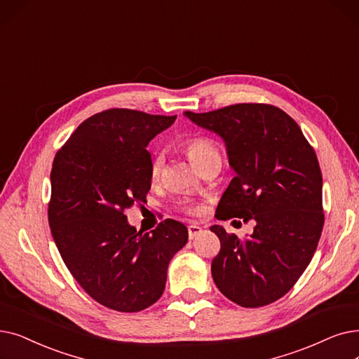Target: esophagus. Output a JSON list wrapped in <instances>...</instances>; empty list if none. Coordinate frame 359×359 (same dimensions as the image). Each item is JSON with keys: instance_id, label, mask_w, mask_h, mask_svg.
I'll return each mask as SVG.
<instances>
[{"instance_id": "esophagus-1", "label": "esophagus", "mask_w": 359, "mask_h": 359, "mask_svg": "<svg viewBox=\"0 0 359 359\" xmlns=\"http://www.w3.org/2000/svg\"><path fill=\"white\" fill-rule=\"evenodd\" d=\"M201 231H202V227H201V226H198V224H191V226L188 227V233H189V239H194L195 236H198Z\"/></svg>"}]
</instances>
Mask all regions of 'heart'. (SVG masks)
<instances>
[{
	"instance_id": "1",
	"label": "heart",
	"mask_w": 359,
	"mask_h": 359,
	"mask_svg": "<svg viewBox=\"0 0 359 359\" xmlns=\"http://www.w3.org/2000/svg\"><path fill=\"white\" fill-rule=\"evenodd\" d=\"M183 149L188 154L191 161L195 164V167L201 171L204 167L210 164H222V154L218 149L217 144L210 137L205 136H194L189 137L188 141L183 144ZM165 165V158L163 154H157L151 161V180L158 182ZM186 211L191 214L199 212L198 205H186Z\"/></svg>"
}]
</instances>
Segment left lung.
Masks as SVG:
<instances>
[{
	"label": "left lung",
	"mask_w": 359,
	"mask_h": 359,
	"mask_svg": "<svg viewBox=\"0 0 359 359\" xmlns=\"http://www.w3.org/2000/svg\"><path fill=\"white\" fill-rule=\"evenodd\" d=\"M184 116L223 137L236 173L215 217L255 222L254 233L245 239L229 235L223 226L210 227L222 243L211 264L214 283L241 306L269 305L298 282L321 236L323 176L317 155L298 123L274 105L235 104Z\"/></svg>",
	"instance_id": "left-lung-1"
}]
</instances>
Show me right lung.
Here are the masks:
<instances>
[{
	"instance_id": "right-lung-1",
	"label": "right lung",
	"mask_w": 359,
	"mask_h": 359,
	"mask_svg": "<svg viewBox=\"0 0 359 359\" xmlns=\"http://www.w3.org/2000/svg\"><path fill=\"white\" fill-rule=\"evenodd\" d=\"M177 116L111 108L86 118L58 149L51 170L48 222L58 252L83 290L101 305L137 313L160 299L170 259L188 229L167 218L136 231L126 210L147 204L151 139Z\"/></svg>"
}]
</instances>
